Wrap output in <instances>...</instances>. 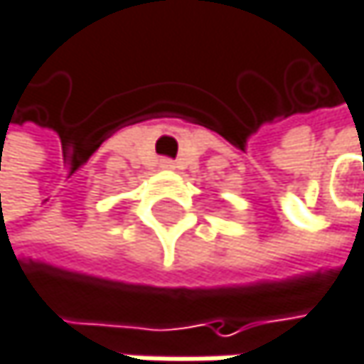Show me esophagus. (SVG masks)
Wrapping results in <instances>:
<instances>
[{
	"instance_id": "esophagus-1",
	"label": "esophagus",
	"mask_w": 364,
	"mask_h": 364,
	"mask_svg": "<svg viewBox=\"0 0 364 364\" xmlns=\"http://www.w3.org/2000/svg\"><path fill=\"white\" fill-rule=\"evenodd\" d=\"M159 168H161V170H174V164H172L170 159H161V161H159Z\"/></svg>"
}]
</instances>
